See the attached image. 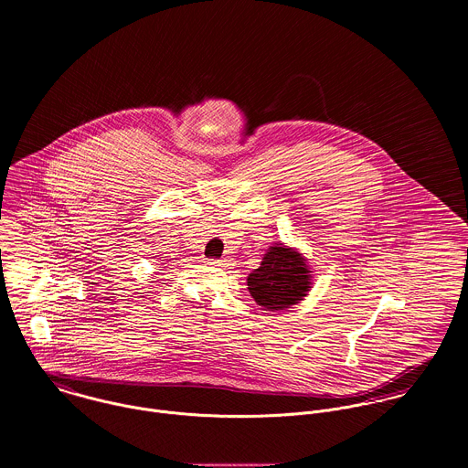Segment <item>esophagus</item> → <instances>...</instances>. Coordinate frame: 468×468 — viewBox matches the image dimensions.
Masks as SVG:
<instances>
[{"label":"esophagus","mask_w":468,"mask_h":468,"mask_svg":"<svg viewBox=\"0 0 468 468\" xmlns=\"http://www.w3.org/2000/svg\"><path fill=\"white\" fill-rule=\"evenodd\" d=\"M207 263H208L210 267H227V265H229L227 260H207Z\"/></svg>","instance_id":"1"}]
</instances>
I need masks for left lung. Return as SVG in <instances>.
<instances>
[{
    "label": "left lung",
    "instance_id": "obj_1",
    "mask_svg": "<svg viewBox=\"0 0 468 468\" xmlns=\"http://www.w3.org/2000/svg\"><path fill=\"white\" fill-rule=\"evenodd\" d=\"M249 292L254 301L270 312L284 310L301 301L310 290L306 260L281 243L270 247L261 267L249 273Z\"/></svg>",
    "mask_w": 468,
    "mask_h": 468
}]
</instances>
